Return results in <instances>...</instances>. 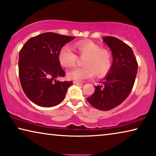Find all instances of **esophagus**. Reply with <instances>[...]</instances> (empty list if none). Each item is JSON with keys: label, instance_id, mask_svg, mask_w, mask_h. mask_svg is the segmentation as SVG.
<instances>
[{"label": "esophagus", "instance_id": "1", "mask_svg": "<svg viewBox=\"0 0 156 156\" xmlns=\"http://www.w3.org/2000/svg\"><path fill=\"white\" fill-rule=\"evenodd\" d=\"M74 83L75 84H76V85H79V86H82L83 85V83L81 82H80V81H74Z\"/></svg>", "mask_w": 156, "mask_h": 156}]
</instances>
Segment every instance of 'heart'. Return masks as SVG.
Instances as JSON below:
<instances>
[{
  "label": "heart",
  "instance_id": "heart-1",
  "mask_svg": "<svg viewBox=\"0 0 156 156\" xmlns=\"http://www.w3.org/2000/svg\"><path fill=\"white\" fill-rule=\"evenodd\" d=\"M76 53L80 57H85L83 61L84 67H74L67 72V77L75 81H82L92 79L95 73L99 77L105 76L112 66V55L108 50L102 49L96 43L89 40L80 41L74 45ZM59 63L64 67L75 65L77 56L68 45H64L58 51Z\"/></svg>",
  "mask_w": 156,
  "mask_h": 156
}]
</instances>
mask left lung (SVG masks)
Returning <instances> with one entry per match:
<instances>
[{
    "label": "left lung",
    "mask_w": 156,
    "mask_h": 156,
    "mask_svg": "<svg viewBox=\"0 0 156 156\" xmlns=\"http://www.w3.org/2000/svg\"><path fill=\"white\" fill-rule=\"evenodd\" d=\"M109 47L113 63L107 75L95 86V92L88 102L99 110L107 111L121 105L130 94L135 83L138 64L133 49L118 38L103 37Z\"/></svg>",
    "instance_id": "1"
}]
</instances>
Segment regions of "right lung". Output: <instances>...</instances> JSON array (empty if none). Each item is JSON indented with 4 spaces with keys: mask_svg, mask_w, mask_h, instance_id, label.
Masks as SVG:
<instances>
[{
    "mask_svg": "<svg viewBox=\"0 0 156 156\" xmlns=\"http://www.w3.org/2000/svg\"><path fill=\"white\" fill-rule=\"evenodd\" d=\"M75 37L48 32L30 38L20 51L19 76L23 92L40 107H51L63 101L73 81H59L66 73L58 51Z\"/></svg>",
    "mask_w": 156,
    "mask_h": 156,
    "instance_id": "1",
    "label": "right lung"
}]
</instances>
